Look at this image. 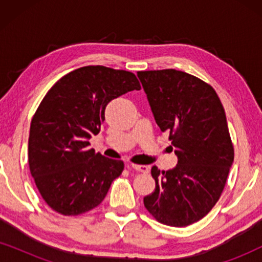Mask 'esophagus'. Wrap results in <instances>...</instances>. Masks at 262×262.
Segmentation results:
<instances>
[{
	"mask_svg": "<svg viewBox=\"0 0 262 262\" xmlns=\"http://www.w3.org/2000/svg\"><path fill=\"white\" fill-rule=\"evenodd\" d=\"M132 169L141 171V173H149V167L148 166H141V164H131L130 166Z\"/></svg>",
	"mask_w": 262,
	"mask_h": 262,
	"instance_id": "1",
	"label": "esophagus"
}]
</instances>
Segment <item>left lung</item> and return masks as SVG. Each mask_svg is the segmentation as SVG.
Listing matches in <instances>:
<instances>
[{"mask_svg": "<svg viewBox=\"0 0 262 262\" xmlns=\"http://www.w3.org/2000/svg\"><path fill=\"white\" fill-rule=\"evenodd\" d=\"M137 76L178 156L173 169L151 168L156 186L144 206L160 223L187 227L218 202L234 162L223 105L210 84L184 71H138Z\"/></svg>", "mask_w": 262, "mask_h": 262, "instance_id": "1", "label": "left lung"}]
</instances>
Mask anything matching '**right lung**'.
Listing matches in <instances>:
<instances>
[{
  "instance_id": "right-lung-1",
  "label": "right lung",
  "mask_w": 262,
  "mask_h": 262,
  "mask_svg": "<svg viewBox=\"0 0 262 262\" xmlns=\"http://www.w3.org/2000/svg\"><path fill=\"white\" fill-rule=\"evenodd\" d=\"M141 84L135 74L102 66L82 67L57 81L31 121L28 164L45 203L77 216L105 199L123 161L89 149L105 120L107 103Z\"/></svg>"
}]
</instances>
